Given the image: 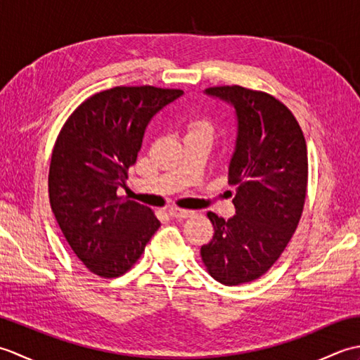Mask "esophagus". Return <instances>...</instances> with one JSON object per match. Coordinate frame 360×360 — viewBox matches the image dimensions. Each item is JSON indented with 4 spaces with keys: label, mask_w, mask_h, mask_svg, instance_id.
<instances>
[{
    "label": "esophagus",
    "mask_w": 360,
    "mask_h": 360,
    "mask_svg": "<svg viewBox=\"0 0 360 360\" xmlns=\"http://www.w3.org/2000/svg\"><path fill=\"white\" fill-rule=\"evenodd\" d=\"M168 215H170L172 218H176V219H186V218H190L195 215V212L192 210H184V209H170L168 210Z\"/></svg>",
    "instance_id": "1"
}]
</instances>
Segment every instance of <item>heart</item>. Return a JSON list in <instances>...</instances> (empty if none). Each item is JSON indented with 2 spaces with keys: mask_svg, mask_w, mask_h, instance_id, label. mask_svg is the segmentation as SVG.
I'll list each match as a JSON object with an SVG mask.
<instances>
[{
  "mask_svg": "<svg viewBox=\"0 0 360 360\" xmlns=\"http://www.w3.org/2000/svg\"><path fill=\"white\" fill-rule=\"evenodd\" d=\"M213 133H215V129L207 119H195L188 122L187 125V134H204L213 137Z\"/></svg>",
  "mask_w": 360,
  "mask_h": 360,
  "instance_id": "heart-1",
  "label": "heart"
}]
</instances>
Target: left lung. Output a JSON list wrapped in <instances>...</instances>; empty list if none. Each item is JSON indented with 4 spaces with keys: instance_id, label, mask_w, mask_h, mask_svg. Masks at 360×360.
Here are the masks:
<instances>
[{
    "instance_id": "obj_1",
    "label": "left lung",
    "mask_w": 360,
    "mask_h": 360,
    "mask_svg": "<svg viewBox=\"0 0 360 360\" xmlns=\"http://www.w3.org/2000/svg\"><path fill=\"white\" fill-rule=\"evenodd\" d=\"M205 94L232 105L238 120L229 184L235 215L209 212L215 233L201 248L209 274L227 286L262 277L277 262L302 218L308 187L307 141L278 98L238 85Z\"/></svg>"
}]
</instances>
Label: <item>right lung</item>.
<instances>
[{
  "instance_id": "right-lung-1",
  "label": "right lung",
  "mask_w": 360,
  "mask_h": 360,
  "mask_svg": "<svg viewBox=\"0 0 360 360\" xmlns=\"http://www.w3.org/2000/svg\"><path fill=\"white\" fill-rule=\"evenodd\" d=\"M184 94L156 86H116L86 98L60 131L49 167V201L74 254L103 278L124 275L158 229L151 209L117 196L136 164L145 128Z\"/></svg>"
}]
</instances>
